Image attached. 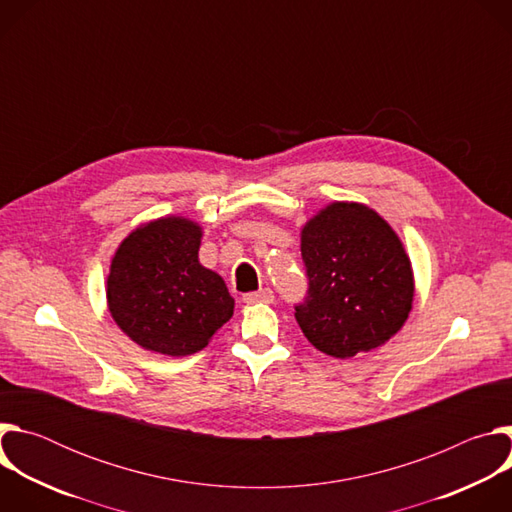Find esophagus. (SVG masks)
<instances>
[{"label":"esophagus","instance_id":"esophagus-1","mask_svg":"<svg viewBox=\"0 0 512 512\" xmlns=\"http://www.w3.org/2000/svg\"><path fill=\"white\" fill-rule=\"evenodd\" d=\"M245 304H271L273 302V291L269 287L259 289V291H251V294L243 296Z\"/></svg>","mask_w":512,"mask_h":512}]
</instances>
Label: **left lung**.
<instances>
[{
  "mask_svg": "<svg viewBox=\"0 0 512 512\" xmlns=\"http://www.w3.org/2000/svg\"><path fill=\"white\" fill-rule=\"evenodd\" d=\"M308 294L296 306L304 336L334 358L385 344L413 304V271L387 221L358 202H334L302 229Z\"/></svg>",
  "mask_w": 512,
  "mask_h": 512,
  "instance_id": "8db88e82",
  "label": "left lung"
}]
</instances>
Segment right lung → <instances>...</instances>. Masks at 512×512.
Returning a JSON list of instances; mask_svg holds the SVG:
<instances>
[{
  "mask_svg": "<svg viewBox=\"0 0 512 512\" xmlns=\"http://www.w3.org/2000/svg\"><path fill=\"white\" fill-rule=\"evenodd\" d=\"M200 237L188 218H158L135 229L111 261L109 312L145 350L194 354L233 316L223 277L198 261Z\"/></svg>",
  "mask_w": 512,
  "mask_h": 512,
  "instance_id": "1",
  "label": "right lung"
}]
</instances>
